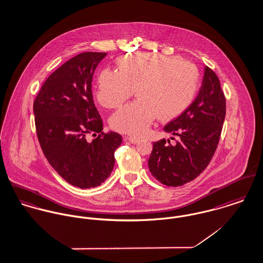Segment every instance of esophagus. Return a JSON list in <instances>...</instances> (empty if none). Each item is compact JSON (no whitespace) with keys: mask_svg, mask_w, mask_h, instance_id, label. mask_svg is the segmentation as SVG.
Returning a JSON list of instances; mask_svg holds the SVG:
<instances>
[{"mask_svg":"<svg viewBox=\"0 0 263 263\" xmlns=\"http://www.w3.org/2000/svg\"><path fill=\"white\" fill-rule=\"evenodd\" d=\"M125 139L126 140H128V141H130L132 144H136L137 142H139V138H137V137H132V136H130V137H125Z\"/></svg>","mask_w":263,"mask_h":263,"instance_id":"34e87169","label":"esophagus"}]
</instances>
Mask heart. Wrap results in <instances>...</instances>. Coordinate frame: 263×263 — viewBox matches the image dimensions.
Listing matches in <instances>:
<instances>
[{"instance_id":"heart-1","label":"heart","mask_w":263,"mask_h":263,"mask_svg":"<svg viewBox=\"0 0 263 263\" xmlns=\"http://www.w3.org/2000/svg\"><path fill=\"white\" fill-rule=\"evenodd\" d=\"M119 70L105 68L99 76L97 99L106 108H117L133 96L138 99L111 117L119 132L140 136L158 115L175 117L193 101L199 71L190 60L157 53L126 54L118 59Z\"/></svg>"}]
</instances>
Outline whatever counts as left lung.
<instances>
[{
  "label": "left lung",
  "mask_w": 263,
  "mask_h": 263,
  "mask_svg": "<svg viewBox=\"0 0 263 263\" xmlns=\"http://www.w3.org/2000/svg\"><path fill=\"white\" fill-rule=\"evenodd\" d=\"M204 70L198 97L163 128L178 140L175 144H171L170 139L154 142L148 159L151 175L167 186L182 185L201 175L219 143L226 100L216 73L208 66Z\"/></svg>",
  "instance_id": "8db88e82"
}]
</instances>
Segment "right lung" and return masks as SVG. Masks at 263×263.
<instances>
[{
	"mask_svg": "<svg viewBox=\"0 0 263 263\" xmlns=\"http://www.w3.org/2000/svg\"><path fill=\"white\" fill-rule=\"evenodd\" d=\"M106 52H83L67 60L44 82L33 105L37 137L50 165L73 186L100 185L113 172L122 136L103 133L91 81ZM100 133L92 142L88 134Z\"/></svg>",
	"mask_w": 263,
	"mask_h": 263,
	"instance_id": "right-lung-1",
	"label": "right lung"
}]
</instances>
